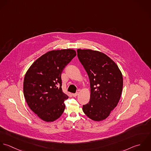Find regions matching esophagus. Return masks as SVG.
I'll return each mask as SVG.
<instances>
[{
    "instance_id": "34e87169",
    "label": "esophagus",
    "mask_w": 151,
    "mask_h": 151,
    "mask_svg": "<svg viewBox=\"0 0 151 151\" xmlns=\"http://www.w3.org/2000/svg\"><path fill=\"white\" fill-rule=\"evenodd\" d=\"M78 92H77V93H72V96H73V97H76V96H78Z\"/></svg>"
}]
</instances>
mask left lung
<instances>
[{
	"mask_svg": "<svg viewBox=\"0 0 151 151\" xmlns=\"http://www.w3.org/2000/svg\"><path fill=\"white\" fill-rule=\"evenodd\" d=\"M77 53L91 85L90 101L83 106L82 110L91 120H103L120 100L123 86L122 73L117 64L102 52L78 49Z\"/></svg>",
	"mask_w": 151,
	"mask_h": 151,
	"instance_id": "left-lung-1",
	"label": "left lung"
}]
</instances>
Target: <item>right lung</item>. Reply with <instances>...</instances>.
Returning <instances> with one entry per match:
<instances>
[{
  "mask_svg": "<svg viewBox=\"0 0 151 151\" xmlns=\"http://www.w3.org/2000/svg\"><path fill=\"white\" fill-rule=\"evenodd\" d=\"M76 55L73 50L51 51L35 60L26 73L23 92L31 110L42 120L51 122L63 113L64 101L68 96L62 92L61 73Z\"/></svg>",
  "mask_w": 151,
  "mask_h": 151,
  "instance_id": "obj_1",
  "label": "right lung"
}]
</instances>
